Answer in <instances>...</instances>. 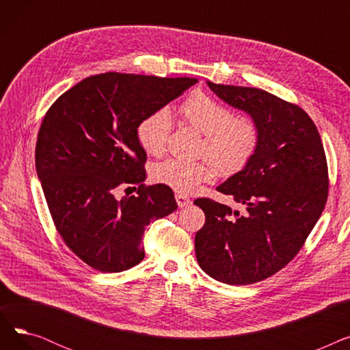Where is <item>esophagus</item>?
<instances>
[{"label":"esophagus","mask_w":350,"mask_h":350,"mask_svg":"<svg viewBox=\"0 0 350 350\" xmlns=\"http://www.w3.org/2000/svg\"><path fill=\"white\" fill-rule=\"evenodd\" d=\"M176 201H177V206H178L180 208L189 207V206H191V203H193V201H191L189 197L183 196V194H176Z\"/></svg>","instance_id":"esophagus-1"}]
</instances>
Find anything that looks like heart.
Returning a JSON list of instances; mask_svg holds the SVG:
<instances>
[{"label": "heart", "mask_w": 350, "mask_h": 350, "mask_svg": "<svg viewBox=\"0 0 350 350\" xmlns=\"http://www.w3.org/2000/svg\"><path fill=\"white\" fill-rule=\"evenodd\" d=\"M180 115L189 126L204 135L200 153L211 159L194 161L167 159L157 163L152 177L159 185L181 194L196 193L201 183L219 176H232L241 172L256 152L260 131L248 116H232L231 110L211 96L193 94L180 106ZM173 129L169 107H159L147 115L137 126V140L142 149L152 156H160Z\"/></svg>", "instance_id": "heart-1"}]
</instances>
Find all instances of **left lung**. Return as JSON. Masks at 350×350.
Masks as SVG:
<instances>
[{
	"instance_id": "8db88e82",
	"label": "left lung",
	"mask_w": 350,
	"mask_h": 350,
	"mask_svg": "<svg viewBox=\"0 0 350 350\" xmlns=\"http://www.w3.org/2000/svg\"><path fill=\"white\" fill-rule=\"evenodd\" d=\"M230 106L258 126L260 143L245 167L219 185L245 211L210 198L194 204L206 214L196 234L198 265L228 285L260 282L302 248L327 198V164L318 129L304 109L262 89L207 82Z\"/></svg>"
}]
</instances>
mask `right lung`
I'll return each instance as SVG.
<instances>
[{
	"label": "right lung",
	"instance_id": "add662e5",
	"mask_svg": "<svg viewBox=\"0 0 350 350\" xmlns=\"http://www.w3.org/2000/svg\"><path fill=\"white\" fill-rule=\"evenodd\" d=\"M196 82L106 72L77 83L49 107L35 167L55 227L89 267L122 272L137 265L146 226L177 208L170 187L143 185L146 152L137 126ZM120 185H137L138 196L118 200Z\"/></svg>",
	"mask_w": 350,
	"mask_h": 350
}]
</instances>
